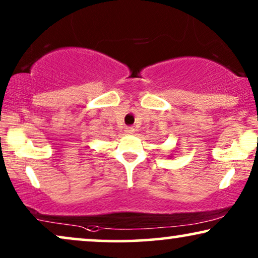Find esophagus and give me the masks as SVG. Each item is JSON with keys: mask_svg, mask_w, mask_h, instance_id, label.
Masks as SVG:
<instances>
[{"mask_svg": "<svg viewBox=\"0 0 258 258\" xmlns=\"http://www.w3.org/2000/svg\"><path fill=\"white\" fill-rule=\"evenodd\" d=\"M135 131H136V130L133 128L132 126H126L125 127V132L127 133V135H133V133H135Z\"/></svg>", "mask_w": 258, "mask_h": 258, "instance_id": "34e87169", "label": "esophagus"}]
</instances>
